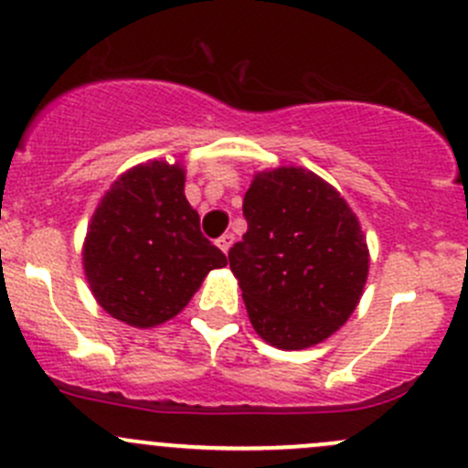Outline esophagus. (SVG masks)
I'll list each match as a JSON object with an SVG mask.
<instances>
[{
    "mask_svg": "<svg viewBox=\"0 0 468 468\" xmlns=\"http://www.w3.org/2000/svg\"><path fill=\"white\" fill-rule=\"evenodd\" d=\"M233 242H235V235L233 233H224L219 239H217V247H219L224 253H229V249L233 247Z\"/></svg>",
    "mask_w": 468,
    "mask_h": 468,
    "instance_id": "1",
    "label": "esophagus"
}]
</instances>
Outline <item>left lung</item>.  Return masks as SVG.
I'll use <instances>...</instances> for the list:
<instances>
[{
	"label": "left lung",
	"mask_w": 468,
	"mask_h": 468,
	"mask_svg": "<svg viewBox=\"0 0 468 468\" xmlns=\"http://www.w3.org/2000/svg\"><path fill=\"white\" fill-rule=\"evenodd\" d=\"M242 210L249 229L229 261L256 333L282 351L324 342L351 317L369 273L357 217L303 167L256 174Z\"/></svg>",
	"instance_id": "obj_1"
}]
</instances>
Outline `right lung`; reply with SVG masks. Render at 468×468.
I'll return each mask as SVG.
<instances>
[{
    "instance_id": "1",
    "label": "right lung",
    "mask_w": 468,
    "mask_h": 468,
    "mask_svg": "<svg viewBox=\"0 0 468 468\" xmlns=\"http://www.w3.org/2000/svg\"><path fill=\"white\" fill-rule=\"evenodd\" d=\"M186 169L151 160L122 174L94 210L83 269L111 317L154 328L176 317L226 256L186 199Z\"/></svg>"
}]
</instances>
